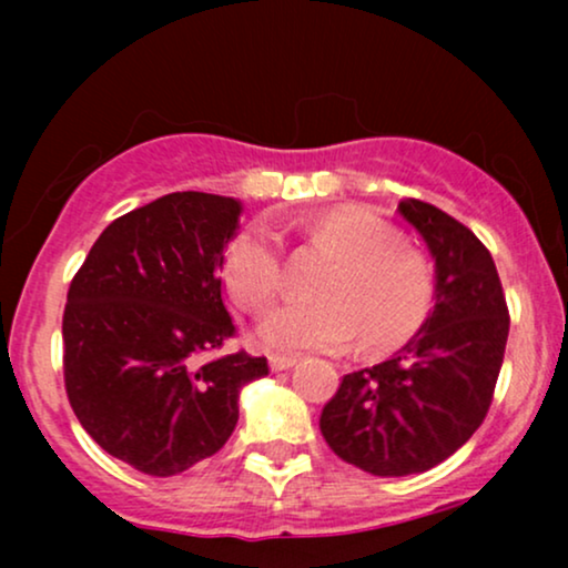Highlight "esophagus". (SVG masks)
Returning a JSON list of instances; mask_svg holds the SVG:
<instances>
[{
    "label": "esophagus",
    "instance_id": "1",
    "mask_svg": "<svg viewBox=\"0 0 568 568\" xmlns=\"http://www.w3.org/2000/svg\"><path fill=\"white\" fill-rule=\"evenodd\" d=\"M298 363L296 355H272L270 357V368L272 371H288Z\"/></svg>",
    "mask_w": 568,
    "mask_h": 568
}]
</instances>
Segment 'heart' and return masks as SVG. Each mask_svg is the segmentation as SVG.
<instances>
[{"mask_svg":"<svg viewBox=\"0 0 568 568\" xmlns=\"http://www.w3.org/2000/svg\"><path fill=\"white\" fill-rule=\"evenodd\" d=\"M336 266L317 283V302H285L256 325L275 352H342L363 336L371 352L406 342L425 317L433 275L419 251L397 245L393 226L363 211H338L310 226ZM224 280L245 310L283 288V245L264 221L245 226L224 251Z\"/></svg>","mask_w":568,"mask_h":568,"instance_id":"heart-1","label":"heart"}]
</instances>
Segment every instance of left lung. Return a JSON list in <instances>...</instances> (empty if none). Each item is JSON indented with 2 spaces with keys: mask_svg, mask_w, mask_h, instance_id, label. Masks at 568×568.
I'll list each match as a JSON object with an SVG mask.
<instances>
[{
  "mask_svg": "<svg viewBox=\"0 0 568 568\" xmlns=\"http://www.w3.org/2000/svg\"><path fill=\"white\" fill-rule=\"evenodd\" d=\"M397 213L433 253L435 306L389 361L344 376L321 414L334 454L382 478L427 473L473 438L510 331L486 245L429 202L400 200Z\"/></svg>",
  "mask_w": 568,
  "mask_h": 568,
  "instance_id": "1",
  "label": "left lung"
}]
</instances>
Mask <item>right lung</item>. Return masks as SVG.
Instances as JSON below:
<instances>
[{
  "label": "right lung",
  "instance_id": "add662e5",
  "mask_svg": "<svg viewBox=\"0 0 568 568\" xmlns=\"http://www.w3.org/2000/svg\"><path fill=\"white\" fill-rule=\"evenodd\" d=\"M243 202L173 192L114 219L69 285L63 379L80 425L146 475H179L230 440L245 384L270 374L247 352L205 363L234 336L221 296L224 247Z\"/></svg>",
  "mask_w": 568,
  "mask_h": 568
}]
</instances>
